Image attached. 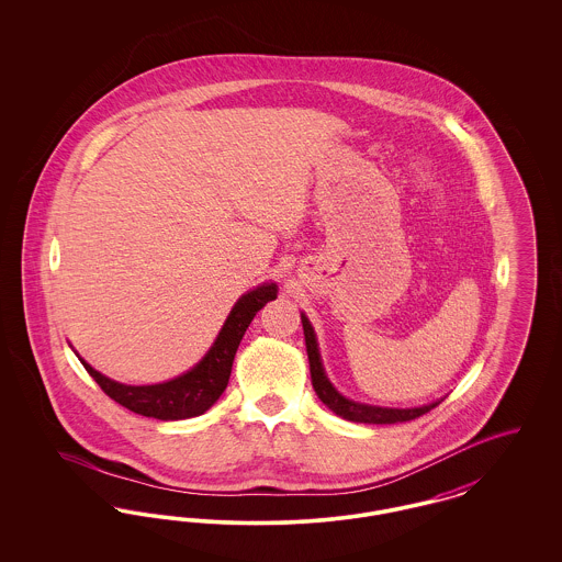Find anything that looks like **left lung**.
Segmentation results:
<instances>
[{
	"mask_svg": "<svg viewBox=\"0 0 562 562\" xmlns=\"http://www.w3.org/2000/svg\"><path fill=\"white\" fill-rule=\"evenodd\" d=\"M301 324H303L305 348H307V358H310L312 385H314L318 398L335 415H339L348 422H353V424H402V422H411V419H417V417L426 415L428 411L440 404V401H436L424 404V406L394 408V406H374V404H364V402L349 401L344 394L337 392V387L330 383V379L324 373L318 339H316L312 322L307 321L305 314H301Z\"/></svg>",
	"mask_w": 562,
	"mask_h": 562,
	"instance_id": "left-lung-1",
	"label": "left lung"
}]
</instances>
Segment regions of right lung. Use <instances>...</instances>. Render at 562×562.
<instances>
[{"label": "right lung", "mask_w": 562, "mask_h": 562, "mask_svg": "<svg viewBox=\"0 0 562 562\" xmlns=\"http://www.w3.org/2000/svg\"><path fill=\"white\" fill-rule=\"evenodd\" d=\"M278 296L276 282H263L261 286L241 294L232 307L227 321L223 322L216 339L204 358L189 369L188 373L179 374L170 381L154 383V385H126L113 381L103 373L94 371L83 358H80L83 369L101 385L111 401L126 406L136 415L154 417L160 422H179L206 413L214 402L227 387L234 356L238 351L241 337L248 324L257 316V312Z\"/></svg>", "instance_id": "1"}]
</instances>
